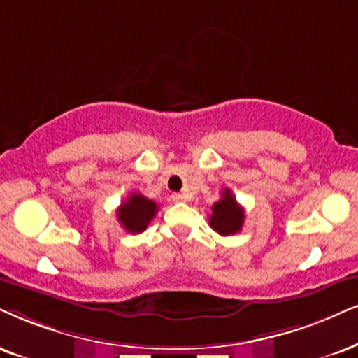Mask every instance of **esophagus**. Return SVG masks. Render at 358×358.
I'll return each mask as SVG.
<instances>
[{
  "label": "esophagus",
  "instance_id": "1",
  "mask_svg": "<svg viewBox=\"0 0 358 358\" xmlns=\"http://www.w3.org/2000/svg\"><path fill=\"white\" fill-rule=\"evenodd\" d=\"M171 199L174 202H186V196H182V194H172Z\"/></svg>",
  "mask_w": 358,
  "mask_h": 358
}]
</instances>
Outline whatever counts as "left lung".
I'll return each instance as SVG.
<instances>
[{"label": "left lung", "mask_w": 358, "mask_h": 358, "mask_svg": "<svg viewBox=\"0 0 358 358\" xmlns=\"http://www.w3.org/2000/svg\"><path fill=\"white\" fill-rule=\"evenodd\" d=\"M244 217V209L237 204L231 189H224L222 197L213 206L209 224L220 236H231V234L241 232Z\"/></svg>", "instance_id": "8db88e82"}]
</instances>
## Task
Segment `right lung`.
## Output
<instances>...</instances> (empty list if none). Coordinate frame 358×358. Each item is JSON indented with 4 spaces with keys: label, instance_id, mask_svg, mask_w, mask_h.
<instances>
[{
    "label": "right lung",
    "instance_id": "1",
    "mask_svg": "<svg viewBox=\"0 0 358 358\" xmlns=\"http://www.w3.org/2000/svg\"><path fill=\"white\" fill-rule=\"evenodd\" d=\"M159 206L156 202L144 197L143 194L132 192L127 199L117 207V219L124 231L129 234H141L148 229Z\"/></svg>",
    "mask_w": 358,
    "mask_h": 358
}]
</instances>
